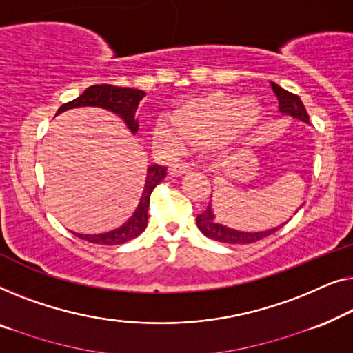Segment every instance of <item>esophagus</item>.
<instances>
[{
    "mask_svg": "<svg viewBox=\"0 0 353 353\" xmlns=\"http://www.w3.org/2000/svg\"><path fill=\"white\" fill-rule=\"evenodd\" d=\"M192 168L190 165H187V163H177V165H172L170 168V174L171 176H182V174H187V172H190Z\"/></svg>",
    "mask_w": 353,
    "mask_h": 353,
    "instance_id": "1",
    "label": "esophagus"
}]
</instances>
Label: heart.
<instances>
[{"mask_svg":"<svg viewBox=\"0 0 353 353\" xmlns=\"http://www.w3.org/2000/svg\"><path fill=\"white\" fill-rule=\"evenodd\" d=\"M264 110L246 96L211 92L182 102L170 115L171 125L160 121L153 137L163 147L177 150L182 141L224 150L261 125Z\"/></svg>","mask_w":353,"mask_h":353,"instance_id":"b5f03b06","label":"heart"}]
</instances>
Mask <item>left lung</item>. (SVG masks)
I'll return each mask as SVG.
<instances>
[{
    "instance_id": "8db88e82",
    "label": "left lung",
    "mask_w": 353,
    "mask_h": 353,
    "mask_svg": "<svg viewBox=\"0 0 353 353\" xmlns=\"http://www.w3.org/2000/svg\"><path fill=\"white\" fill-rule=\"evenodd\" d=\"M270 84H272V89H274L275 96L278 99V102H280V112L283 113V115H290L292 118H296V120H301L302 123L310 125L309 115H307V110H305L304 103H302V101L299 99V96L288 92L286 89L280 88L275 83H270ZM285 224L274 227V228H269V230H264V232L235 230V228L222 225L216 221L214 212H212L211 201H210V205H208L206 210L203 211L201 214L196 216V225H198V228H200V232L203 233V235H206L208 238H211V240H216L219 243H227V245H250V243H256V241L262 240V238L275 233L278 228L283 227Z\"/></svg>"
}]
</instances>
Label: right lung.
<instances>
[{
    "mask_svg": "<svg viewBox=\"0 0 353 353\" xmlns=\"http://www.w3.org/2000/svg\"><path fill=\"white\" fill-rule=\"evenodd\" d=\"M145 92L141 89L132 88H118L112 86V84H96V86H89L83 94H79L77 99L63 103L59 108L56 115L62 112L70 110V108L78 107H101L105 110L115 113L125 121V125L129 128V131L136 134L139 131V121L136 118V112L139 107V102L142 101ZM166 177V168L160 165H152L147 170L145 185H143V192L139 201V206L132 216L123 224L121 227L115 228V230L97 233V235H84V233H75L81 240H86L89 243H96V245H123L132 238L141 235V233L147 228L148 222V205H150V195L158 183Z\"/></svg>",
    "mask_w": 353,
    "mask_h": 353,
    "instance_id": "1",
    "label": "right lung"
}]
</instances>
